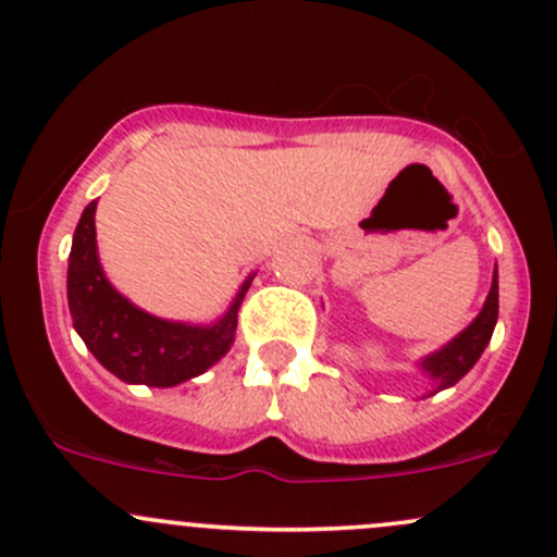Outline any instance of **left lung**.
<instances>
[{
    "label": "left lung",
    "mask_w": 557,
    "mask_h": 557,
    "mask_svg": "<svg viewBox=\"0 0 557 557\" xmlns=\"http://www.w3.org/2000/svg\"><path fill=\"white\" fill-rule=\"evenodd\" d=\"M496 318H499V280H496V272H494V283H491L488 298H485L483 312L478 314L475 323L465 327V331H461L448 347H443L441 352L430 355L424 362H421L424 371L437 382V389L454 386L472 366H475L478 357L483 355L485 344L491 342Z\"/></svg>",
    "instance_id": "8db88e82"
}]
</instances>
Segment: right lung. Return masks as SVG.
<instances>
[{
    "label": "right lung",
    "mask_w": 557,
    "mask_h": 557,
    "mask_svg": "<svg viewBox=\"0 0 557 557\" xmlns=\"http://www.w3.org/2000/svg\"><path fill=\"white\" fill-rule=\"evenodd\" d=\"M250 280L243 283L224 320L210 327L151 318L116 294L103 277L96 253V202H90L74 232L69 256V309L82 342L116 379L173 386L200 376L230 352Z\"/></svg>",
    "instance_id": "add662e5"
}]
</instances>
